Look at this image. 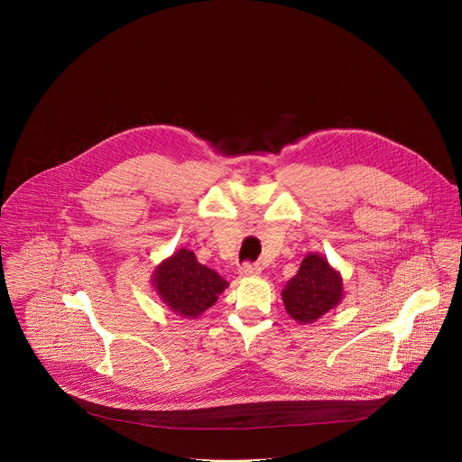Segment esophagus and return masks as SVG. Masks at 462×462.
I'll use <instances>...</instances> for the list:
<instances>
[{
    "mask_svg": "<svg viewBox=\"0 0 462 462\" xmlns=\"http://www.w3.org/2000/svg\"><path fill=\"white\" fill-rule=\"evenodd\" d=\"M261 273V267L257 265V263H250V261H245L243 265L239 267V276L243 278H248V276H257Z\"/></svg>",
    "mask_w": 462,
    "mask_h": 462,
    "instance_id": "esophagus-1",
    "label": "esophagus"
}]
</instances>
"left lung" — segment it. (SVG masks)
I'll use <instances>...</instances> for the list:
<instances>
[{
  "label": "left lung",
  "mask_w": 462,
  "mask_h": 462,
  "mask_svg": "<svg viewBox=\"0 0 462 462\" xmlns=\"http://www.w3.org/2000/svg\"><path fill=\"white\" fill-rule=\"evenodd\" d=\"M282 294L287 312L300 323H310L340 303L344 283L325 257L309 254Z\"/></svg>",
  "instance_id": "obj_1"
}]
</instances>
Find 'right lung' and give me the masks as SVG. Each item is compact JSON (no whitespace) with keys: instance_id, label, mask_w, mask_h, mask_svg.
<instances>
[{"instance_id":"right-lung-1","label":"right lung","mask_w":462,"mask_h":462,"mask_svg":"<svg viewBox=\"0 0 462 462\" xmlns=\"http://www.w3.org/2000/svg\"><path fill=\"white\" fill-rule=\"evenodd\" d=\"M153 283L162 301L177 314L195 318L210 309L226 289L216 271L201 265L191 250L180 248L153 274Z\"/></svg>"}]
</instances>
